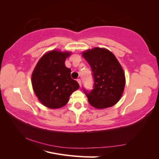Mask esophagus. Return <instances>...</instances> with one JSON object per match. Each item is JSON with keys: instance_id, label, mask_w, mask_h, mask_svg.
I'll list each match as a JSON object with an SVG mask.
<instances>
[{"instance_id": "esophagus-1", "label": "esophagus", "mask_w": 159, "mask_h": 159, "mask_svg": "<svg viewBox=\"0 0 159 159\" xmlns=\"http://www.w3.org/2000/svg\"><path fill=\"white\" fill-rule=\"evenodd\" d=\"M77 81H78L79 85H80V86L81 87V80H80V79H78V80H77Z\"/></svg>"}]
</instances>
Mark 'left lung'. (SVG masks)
<instances>
[{
  "label": "left lung",
  "mask_w": 159,
  "mask_h": 159,
  "mask_svg": "<svg viewBox=\"0 0 159 159\" xmlns=\"http://www.w3.org/2000/svg\"><path fill=\"white\" fill-rule=\"evenodd\" d=\"M91 66L94 80L93 89H84L91 105L97 109L111 107L121 99L125 85L121 66L112 52L95 48L82 53Z\"/></svg>",
  "instance_id": "left-lung-1"
}]
</instances>
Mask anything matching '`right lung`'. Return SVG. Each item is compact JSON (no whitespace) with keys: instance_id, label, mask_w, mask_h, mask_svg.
Segmentation results:
<instances>
[{"instance_id":"add662e5","label":"right lung","mask_w":159,"mask_h":159,"mask_svg":"<svg viewBox=\"0 0 159 159\" xmlns=\"http://www.w3.org/2000/svg\"><path fill=\"white\" fill-rule=\"evenodd\" d=\"M70 52L52 50L43 56L32 74L34 91L44 106L60 108L68 102L70 95L80 88L71 78V70L65 61Z\"/></svg>"}]
</instances>
